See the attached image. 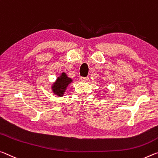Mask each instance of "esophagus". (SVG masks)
I'll return each instance as SVG.
<instances>
[{
    "label": "esophagus",
    "instance_id": "34e87169",
    "mask_svg": "<svg viewBox=\"0 0 158 158\" xmlns=\"http://www.w3.org/2000/svg\"><path fill=\"white\" fill-rule=\"evenodd\" d=\"M81 81L82 82H87L89 81V77H81Z\"/></svg>",
    "mask_w": 158,
    "mask_h": 158
}]
</instances>
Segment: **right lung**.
Returning a JSON list of instances; mask_svg holds the SVG:
<instances>
[{
  "label": "right lung",
  "instance_id": "1",
  "mask_svg": "<svg viewBox=\"0 0 158 158\" xmlns=\"http://www.w3.org/2000/svg\"><path fill=\"white\" fill-rule=\"evenodd\" d=\"M73 82V80L70 78L66 73H61L60 76H59L55 82L52 85V91L54 94L58 97H63L65 93L68 85Z\"/></svg>",
  "mask_w": 158,
  "mask_h": 158
}]
</instances>
